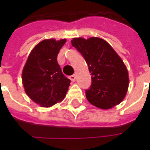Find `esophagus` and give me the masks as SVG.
<instances>
[{
  "instance_id": "1",
  "label": "esophagus",
  "mask_w": 150,
  "mask_h": 150,
  "mask_svg": "<svg viewBox=\"0 0 150 150\" xmlns=\"http://www.w3.org/2000/svg\"><path fill=\"white\" fill-rule=\"evenodd\" d=\"M70 79H71V81L74 82L76 80V75H75V74H73V75L70 76Z\"/></svg>"
}]
</instances>
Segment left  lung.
Returning <instances> with one entry per match:
<instances>
[{
	"instance_id": "1",
	"label": "left lung",
	"mask_w": 150,
	"mask_h": 150,
	"mask_svg": "<svg viewBox=\"0 0 150 150\" xmlns=\"http://www.w3.org/2000/svg\"><path fill=\"white\" fill-rule=\"evenodd\" d=\"M71 43L83 55L91 73V85L86 90L87 100L104 110L120 104L129 79L126 67L115 50L98 38H74Z\"/></svg>"
}]
</instances>
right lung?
Returning <instances> with one entry per match:
<instances>
[{
  "label": "right lung",
  "instance_id": "obj_1",
  "mask_svg": "<svg viewBox=\"0 0 150 150\" xmlns=\"http://www.w3.org/2000/svg\"><path fill=\"white\" fill-rule=\"evenodd\" d=\"M65 39L44 40L30 52L22 71V83L28 96L43 107L61 102L71 80L62 74L57 56Z\"/></svg>",
  "mask_w": 150,
  "mask_h": 150
}]
</instances>
